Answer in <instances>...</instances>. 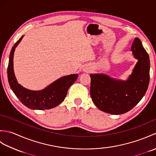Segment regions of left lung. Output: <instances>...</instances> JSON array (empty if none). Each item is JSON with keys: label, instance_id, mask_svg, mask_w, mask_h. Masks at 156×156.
<instances>
[{"label": "left lung", "instance_id": "left-lung-1", "mask_svg": "<svg viewBox=\"0 0 156 156\" xmlns=\"http://www.w3.org/2000/svg\"><path fill=\"white\" fill-rule=\"evenodd\" d=\"M131 51L137 62L127 80H119L103 74H90V96L94 104L112 115L123 114L140 102L150 82L148 54L139 38H135Z\"/></svg>", "mask_w": 156, "mask_h": 156}]
</instances>
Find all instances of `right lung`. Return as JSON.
<instances>
[{
  "mask_svg": "<svg viewBox=\"0 0 156 156\" xmlns=\"http://www.w3.org/2000/svg\"><path fill=\"white\" fill-rule=\"evenodd\" d=\"M23 35L16 41L11 49L7 68L8 80L10 87L16 97L26 107L34 110H45L57 107L64 101L68 88L74 83L78 74H71L59 78L41 90H31L18 83L13 70V55L16 46Z\"/></svg>",
  "mask_w": 156,
  "mask_h": 156,
  "instance_id": "add662e5",
  "label": "right lung"
}]
</instances>
